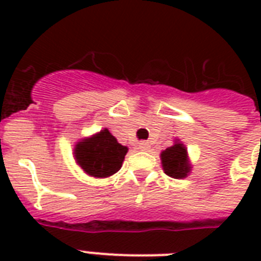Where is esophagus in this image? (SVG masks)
<instances>
[{
	"label": "esophagus",
	"mask_w": 261,
	"mask_h": 261,
	"mask_svg": "<svg viewBox=\"0 0 261 261\" xmlns=\"http://www.w3.org/2000/svg\"><path fill=\"white\" fill-rule=\"evenodd\" d=\"M138 147L141 149V150L145 151V150H149V147H150V146H149V143L145 142V141H142V142L138 143Z\"/></svg>",
	"instance_id": "obj_1"
}]
</instances>
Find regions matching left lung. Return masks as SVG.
Here are the masks:
<instances>
[{"mask_svg":"<svg viewBox=\"0 0 261 261\" xmlns=\"http://www.w3.org/2000/svg\"><path fill=\"white\" fill-rule=\"evenodd\" d=\"M164 171L168 176L173 178L186 177L190 172V165L187 160V150L182 143H176L173 146L168 147L167 150L161 153Z\"/></svg>","mask_w":261,"mask_h":261,"instance_id":"1","label":"left lung"}]
</instances>
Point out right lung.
Here are the masks:
<instances>
[{
	"instance_id": "right-lung-1",
	"label": "right lung",
	"mask_w": 261,
	"mask_h": 261,
	"mask_svg": "<svg viewBox=\"0 0 261 261\" xmlns=\"http://www.w3.org/2000/svg\"><path fill=\"white\" fill-rule=\"evenodd\" d=\"M126 146L118 143L108 130L100 131L92 138L75 145L74 155L80 167L94 177H108L122 168Z\"/></svg>"
}]
</instances>
